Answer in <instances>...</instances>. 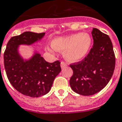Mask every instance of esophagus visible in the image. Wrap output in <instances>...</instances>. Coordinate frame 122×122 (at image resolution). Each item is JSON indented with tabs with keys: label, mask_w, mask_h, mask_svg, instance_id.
<instances>
[{
	"label": "esophagus",
	"mask_w": 122,
	"mask_h": 122,
	"mask_svg": "<svg viewBox=\"0 0 122 122\" xmlns=\"http://www.w3.org/2000/svg\"><path fill=\"white\" fill-rule=\"evenodd\" d=\"M60 66H61L62 69L64 68L65 67L67 66V63H66L64 62H61V63H60Z\"/></svg>",
	"instance_id": "34e87169"
}]
</instances>
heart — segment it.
Returning <instances> with one entry per match:
<instances>
[{"mask_svg": "<svg viewBox=\"0 0 122 122\" xmlns=\"http://www.w3.org/2000/svg\"><path fill=\"white\" fill-rule=\"evenodd\" d=\"M92 40L88 33L72 34L55 38L51 46L55 50L64 51V56L69 62L79 60L86 55L91 46ZM49 51H52L47 48Z\"/></svg>", "mask_w": 122, "mask_h": 122, "instance_id": "obj_1", "label": "heart"}]
</instances>
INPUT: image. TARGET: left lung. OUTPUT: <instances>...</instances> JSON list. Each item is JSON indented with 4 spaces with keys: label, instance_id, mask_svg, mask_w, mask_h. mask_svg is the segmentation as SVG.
Segmentation results:
<instances>
[{
    "label": "left lung",
    "instance_id": "obj_1",
    "mask_svg": "<svg viewBox=\"0 0 122 122\" xmlns=\"http://www.w3.org/2000/svg\"><path fill=\"white\" fill-rule=\"evenodd\" d=\"M91 33L94 44L87 56L70 65L73 71L70 86L73 91L84 96L95 95L103 89L115 67V55L109 36L97 28H93Z\"/></svg>",
    "mask_w": 122,
    "mask_h": 122
}]
</instances>
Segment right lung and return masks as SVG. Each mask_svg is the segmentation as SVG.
Listing matches in <instances>:
<instances>
[{
  "label": "right lung",
  "mask_w": 122,
  "mask_h": 122,
  "mask_svg": "<svg viewBox=\"0 0 122 122\" xmlns=\"http://www.w3.org/2000/svg\"><path fill=\"white\" fill-rule=\"evenodd\" d=\"M44 35L45 33L25 31L13 36L4 53L5 73L11 84L22 95L33 98L49 92L54 80L61 71L60 62L58 60L53 63L46 62L38 53L29 60H24L18 49L20 45H31Z\"/></svg>",
  "instance_id": "1"
}]
</instances>
